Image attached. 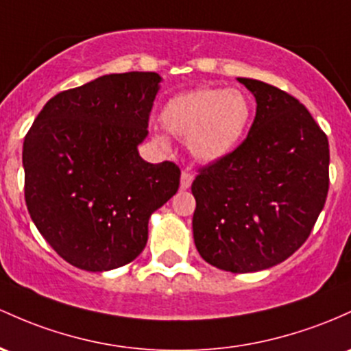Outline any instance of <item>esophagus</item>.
I'll return each mask as SVG.
<instances>
[{
    "label": "esophagus",
    "mask_w": 351,
    "mask_h": 351,
    "mask_svg": "<svg viewBox=\"0 0 351 351\" xmlns=\"http://www.w3.org/2000/svg\"><path fill=\"white\" fill-rule=\"evenodd\" d=\"M191 183H193V175H191L190 171H183L182 173V183H180L182 190H188V188L191 186Z\"/></svg>",
    "instance_id": "obj_1"
}]
</instances>
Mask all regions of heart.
Instances as JSON below:
<instances>
[{
  "label": "heart",
  "instance_id": "obj_1",
  "mask_svg": "<svg viewBox=\"0 0 351 351\" xmlns=\"http://www.w3.org/2000/svg\"><path fill=\"white\" fill-rule=\"evenodd\" d=\"M160 121L169 134L188 140L196 160L215 163L241 145L252 121V103L240 90L198 88L169 98ZM158 141L167 145L163 136Z\"/></svg>",
  "mask_w": 351,
  "mask_h": 351
}]
</instances>
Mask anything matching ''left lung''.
I'll list each match as a JSON object with an SVG mask.
<instances>
[{"label":"left lung","instance_id":"8db88e82","mask_svg":"<svg viewBox=\"0 0 351 351\" xmlns=\"http://www.w3.org/2000/svg\"><path fill=\"white\" fill-rule=\"evenodd\" d=\"M256 99L246 140L199 169L193 238L206 263L232 273L282 263L310 237L328 193V138L298 99L238 78Z\"/></svg>","mask_w":351,"mask_h":351}]
</instances>
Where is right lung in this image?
I'll return each instance as SVG.
<instances>
[{
	"mask_svg": "<svg viewBox=\"0 0 351 351\" xmlns=\"http://www.w3.org/2000/svg\"><path fill=\"white\" fill-rule=\"evenodd\" d=\"M161 76L105 75L61 91L23 143L25 199L38 232L86 271L130 263L148 241V221L178 191L180 168L138 153Z\"/></svg>",
	"mask_w": 351,
	"mask_h": 351,
	"instance_id": "right-lung-1",
	"label": "right lung"
}]
</instances>
